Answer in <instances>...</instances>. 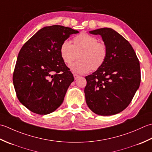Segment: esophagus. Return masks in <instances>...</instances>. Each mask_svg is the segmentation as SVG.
Masks as SVG:
<instances>
[{
	"label": "esophagus",
	"mask_w": 152,
	"mask_h": 152,
	"mask_svg": "<svg viewBox=\"0 0 152 152\" xmlns=\"http://www.w3.org/2000/svg\"><path fill=\"white\" fill-rule=\"evenodd\" d=\"M73 77H74V79H75V80H77V79H78L79 77V75H77V74H74V75H73Z\"/></svg>",
	"instance_id": "esophagus-1"
}]
</instances>
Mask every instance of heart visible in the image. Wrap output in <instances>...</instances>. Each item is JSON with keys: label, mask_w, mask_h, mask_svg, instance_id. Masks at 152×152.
<instances>
[{"label": "heart", "mask_w": 152, "mask_h": 152, "mask_svg": "<svg viewBox=\"0 0 152 152\" xmlns=\"http://www.w3.org/2000/svg\"><path fill=\"white\" fill-rule=\"evenodd\" d=\"M79 61L71 64V71L79 74H85L91 70H96L104 64L107 56V48L104 42L88 33H83L75 37L73 45L68 40H65L60 47L61 60L66 64H70L76 53Z\"/></svg>", "instance_id": "1"}]
</instances>
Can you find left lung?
Returning a JSON list of instances; mask_svg holds the SVG:
<instances>
[{
    "label": "left lung",
    "instance_id": "1",
    "mask_svg": "<svg viewBox=\"0 0 152 152\" xmlns=\"http://www.w3.org/2000/svg\"><path fill=\"white\" fill-rule=\"evenodd\" d=\"M100 35L107 48L101 67L85 77L86 104L97 115L119 113L131 103L140 83L138 59L131 44L111 28L90 31Z\"/></svg>",
    "mask_w": 152,
    "mask_h": 152
}]
</instances>
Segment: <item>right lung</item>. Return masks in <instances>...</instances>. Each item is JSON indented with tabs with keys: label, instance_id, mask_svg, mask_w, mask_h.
Listing matches in <instances>:
<instances>
[{
	"label": "right lung",
	"instance_id": "add662e5",
	"mask_svg": "<svg viewBox=\"0 0 152 152\" xmlns=\"http://www.w3.org/2000/svg\"><path fill=\"white\" fill-rule=\"evenodd\" d=\"M79 31L58 25L38 31L21 48L13 83L21 104L32 112L46 115L63 103L74 77L61 60L60 47Z\"/></svg>",
	"mask_w": 152,
	"mask_h": 152
}]
</instances>
